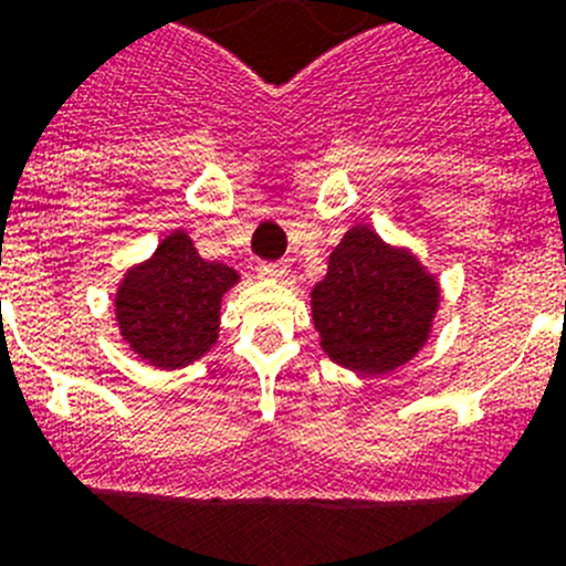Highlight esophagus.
<instances>
[{"label":"esophagus","instance_id":"obj_1","mask_svg":"<svg viewBox=\"0 0 566 566\" xmlns=\"http://www.w3.org/2000/svg\"><path fill=\"white\" fill-rule=\"evenodd\" d=\"M290 273V264L284 262H262L259 264V276L264 279H273V282H279V279H284Z\"/></svg>","mask_w":566,"mask_h":566}]
</instances>
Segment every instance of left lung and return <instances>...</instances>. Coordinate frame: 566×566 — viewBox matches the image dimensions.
Segmentation results:
<instances>
[{
  "label": "left lung",
  "instance_id": "obj_1",
  "mask_svg": "<svg viewBox=\"0 0 566 566\" xmlns=\"http://www.w3.org/2000/svg\"><path fill=\"white\" fill-rule=\"evenodd\" d=\"M439 287L407 250L353 228L313 287V324L338 365L378 376L410 361L430 333Z\"/></svg>",
  "mask_w": 566,
  "mask_h": 566
}]
</instances>
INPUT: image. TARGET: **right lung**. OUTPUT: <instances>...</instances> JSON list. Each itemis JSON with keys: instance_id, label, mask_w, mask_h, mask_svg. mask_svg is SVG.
Here are the masks:
<instances>
[{"instance_id": "1", "label": "right lung", "mask_w": 566, "mask_h": 566, "mask_svg": "<svg viewBox=\"0 0 566 566\" xmlns=\"http://www.w3.org/2000/svg\"><path fill=\"white\" fill-rule=\"evenodd\" d=\"M239 282L235 270L205 262L188 233L167 235L154 259L134 268L116 293L125 342L147 365L176 370L213 347L219 304Z\"/></svg>"}]
</instances>
